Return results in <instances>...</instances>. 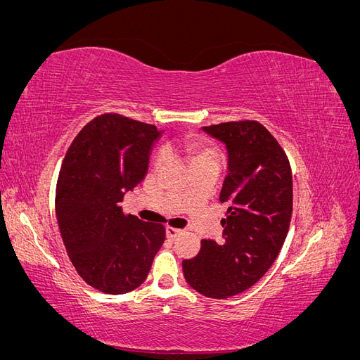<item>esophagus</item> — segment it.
Segmentation results:
<instances>
[{"mask_svg": "<svg viewBox=\"0 0 360 360\" xmlns=\"http://www.w3.org/2000/svg\"><path fill=\"white\" fill-rule=\"evenodd\" d=\"M181 233H183V230H180V228H174V226L167 228V236H168V238H171V240L177 238Z\"/></svg>", "mask_w": 360, "mask_h": 360, "instance_id": "obj_1", "label": "esophagus"}]
</instances>
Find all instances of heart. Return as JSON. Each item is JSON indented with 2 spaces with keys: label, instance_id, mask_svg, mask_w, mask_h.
<instances>
[{
  "label": "heart",
  "instance_id": "heart-1",
  "mask_svg": "<svg viewBox=\"0 0 360 360\" xmlns=\"http://www.w3.org/2000/svg\"><path fill=\"white\" fill-rule=\"evenodd\" d=\"M167 150L169 153L179 155L183 159H186L192 167L201 165L205 162H219V150L210 141L207 139H180L176 143H171L167 146ZM165 160V153L163 151H158L155 158V163L159 167L162 162Z\"/></svg>",
  "mask_w": 360,
  "mask_h": 360
}]
</instances>
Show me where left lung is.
<instances>
[{
  "label": "left lung",
  "mask_w": 360,
  "mask_h": 360,
  "mask_svg": "<svg viewBox=\"0 0 360 360\" xmlns=\"http://www.w3.org/2000/svg\"><path fill=\"white\" fill-rule=\"evenodd\" d=\"M228 148L219 195L228 202L224 242L201 240L200 254L183 261L188 284L205 297L228 299L252 287L275 263L292 214V174L284 148L255 120L204 127Z\"/></svg>",
  "instance_id": "left-lung-1"
}]
</instances>
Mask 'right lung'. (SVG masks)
Segmentation results:
<instances>
[{"label":"right lung","mask_w":360,"mask_h":360,"mask_svg":"<svg viewBox=\"0 0 360 360\" xmlns=\"http://www.w3.org/2000/svg\"><path fill=\"white\" fill-rule=\"evenodd\" d=\"M160 132L117 112L76 135L58 174L56 213L68 255L90 287L124 294L147 279L165 226L126 214L124 193L144 180Z\"/></svg>","instance_id":"add662e5"}]
</instances>
